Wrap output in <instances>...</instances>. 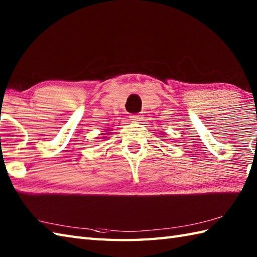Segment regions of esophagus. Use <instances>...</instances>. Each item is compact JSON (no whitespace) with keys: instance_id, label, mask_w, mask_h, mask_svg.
Here are the masks:
<instances>
[{"instance_id":"esophagus-1","label":"esophagus","mask_w":257,"mask_h":257,"mask_svg":"<svg viewBox=\"0 0 257 257\" xmlns=\"http://www.w3.org/2000/svg\"><path fill=\"white\" fill-rule=\"evenodd\" d=\"M130 119L134 120V121H140V120H141V114H138V113L130 114Z\"/></svg>"}]
</instances>
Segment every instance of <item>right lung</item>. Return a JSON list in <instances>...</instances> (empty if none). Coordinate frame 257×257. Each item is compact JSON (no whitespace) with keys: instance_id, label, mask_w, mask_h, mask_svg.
Returning a JSON list of instances; mask_svg holds the SVG:
<instances>
[{"instance_id":"right-lung-1","label":"right lung","mask_w":257,"mask_h":257,"mask_svg":"<svg viewBox=\"0 0 257 257\" xmlns=\"http://www.w3.org/2000/svg\"><path fill=\"white\" fill-rule=\"evenodd\" d=\"M102 135H103V134H102ZM102 138H105V137H102Z\"/></svg>"}]
</instances>
